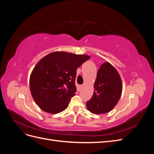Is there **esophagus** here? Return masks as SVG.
Here are the masks:
<instances>
[{
	"instance_id": "esophagus-1",
	"label": "esophagus",
	"mask_w": 154,
	"mask_h": 154,
	"mask_svg": "<svg viewBox=\"0 0 154 154\" xmlns=\"http://www.w3.org/2000/svg\"><path fill=\"white\" fill-rule=\"evenodd\" d=\"M80 87H81V88H82V87H83V85H81V86H80Z\"/></svg>"
}]
</instances>
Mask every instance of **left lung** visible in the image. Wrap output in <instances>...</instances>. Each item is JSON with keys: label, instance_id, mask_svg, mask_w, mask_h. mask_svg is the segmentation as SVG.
<instances>
[{"label": "left lung", "instance_id": "left-lung-1", "mask_svg": "<svg viewBox=\"0 0 154 154\" xmlns=\"http://www.w3.org/2000/svg\"><path fill=\"white\" fill-rule=\"evenodd\" d=\"M94 88L92 97L86 103L87 109L97 114L112 110L122 96L123 84L117 70L109 62L100 66Z\"/></svg>", "mask_w": 154, "mask_h": 154}]
</instances>
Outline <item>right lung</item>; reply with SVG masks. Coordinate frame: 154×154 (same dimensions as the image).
<instances>
[{"label": "right lung", "mask_w": 154, "mask_h": 154, "mask_svg": "<svg viewBox=\"0 0 154 154\" xmlns=\"http://www.w3.org/2000/svg\"><path fill=\"white\" fill-rule=\"evenodd\" d=\"M89 58L86 54L63 51H55L42 58L29 79L31 95L37 105L51 114L66 109L76 92V70Z\"/></svg>", "instance_id": "1"}]
</instances>
